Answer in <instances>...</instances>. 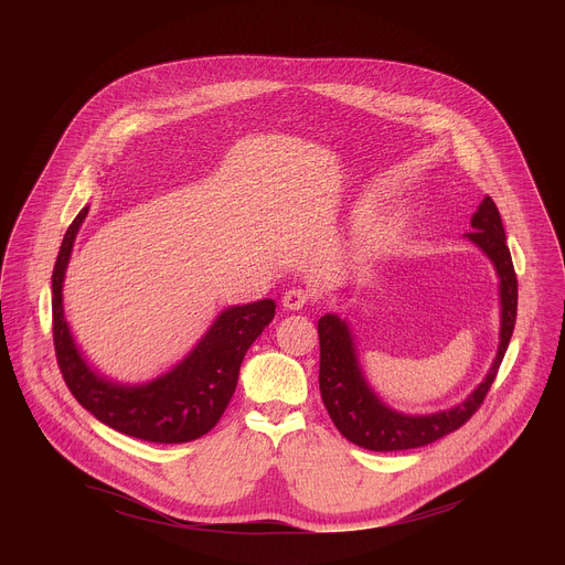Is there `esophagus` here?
<instances>
[{
	"mask_svg": "<svg viewBox=\"0 0 565 565\" xmlns=\"http://www.w3.org/2000/svg\"><path fill=\"white\" fill-rule=\"evenodd\" d=\"M308 301H310V292L303 290V288H299V286L286 290L284 297H281V303H284V308H288V310H301Z\"/></svg>",
	"mask_w": 565,
	"mask_h": 565,
	"instance_id": "esophagus-1",
	"label": "esophagus"
}]
</instances>
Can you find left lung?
<instances>
[{"label":"left lung","mask_w":565,"mask_h":565,"mask_svg":"<svg viewBox=\"0 0 565 565\" xmlns=\"http://www.w3.org/2000/svg\"><path fill=\"white\" fill-rule=\"evenodd\" d=\"M471 232L465 236L486 253L501 277V342L497 360L488 377L473 388V393L458 407L438 412L431 416H405L388 409L366 384L358 358L355 344L347 321L338 315H324L317 321L319 333V391L324 407L338 427V431L358 447L371 451H397L425 447L456 429H460L482 405L499 366L505 358L510 338L516 321L519 281L512 264L510 248L505 244V230L497 203L486 196L471 216Z\"/></svg>","instance_id":"obj_1"}]
</instances>
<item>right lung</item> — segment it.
Wrapping results in <instances>:
<instances>
[{
  "mask_svg": "<svg viewBox=\"0 0 565 565\" xmlns=\"http://www.w3.org/2000/svg\"><path fill=\"white\" fill-rule=\"evenodd\" d=\"M89 207L68 225L53 268V344L60 373L73 397L107 427L149 443H190L223 416L250 344L275 317V301L262 299L223 310L196 349L170 373L140 386L116 384L94 373L79 355L62 308V281L75 234Z\"/></svg>",
  "mask_w": 565,
  "mask_h": 565,
  "instance_id": "right-lung-1",
  "label": "right lung"
}]
</instances>
